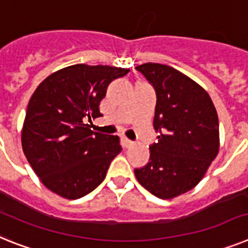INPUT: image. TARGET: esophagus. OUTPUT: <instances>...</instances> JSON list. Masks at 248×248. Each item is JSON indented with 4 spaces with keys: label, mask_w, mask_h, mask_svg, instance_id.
I'll list each match as a JSON object with an SVG mask.
<instances>
[{
    "label": "esophagus",
    "mask_w": 248,
    "mask_h": 248,
    "mask_svg": "<svg viewBox=\"0 0 248 248\" xmlns=\"http://www.w3.org/2000/svg\"><path fill=\"white\" fill-rule=\"evenodd\" d=\"M122 143H124V147H132V146H134V141L128 140V139H126V137H124V139H122Z\"/></svg>",
    "instance_id": "34e87169"
}]
</instances>
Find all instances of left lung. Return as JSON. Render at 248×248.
<instances>
[{"label":"left lung","instance_id":"1","mask_svg":"<svg viewBox=\"0 0 248 248\" xmlns=\"http://www.w3.org/2000/svg\"><path fill=\"white\" fill-rule=\"evenodd\" d=\"M136 69L156 91L154 128L159 136L147 165L135 169V175L151 194L172 199L198 185L217 157V111L203 87L171 66L146 63Z\"/></svg>","mask_w":248,"mask_h":248}]
</instances>
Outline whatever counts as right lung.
<instances>
[{
  "instance_id": "right-lung-1",
  "label": "right lung",
  "mask_w": 248,
  "mask_h": 248,
  "mask_svg": "<svg viewBox=\"0 0 248 248\" xmlns=\"http://www.w3.org/2000/svg\"><path fill=\"white\" fill-rule=\"evenodd\" d=\"M130 69L76 64L57 70L37 85L29 101L21 143L40 182L65 199L82 198L106 178L121 153L120 137L91 130L101 117L108 84Z\"/></svg>"
}]
</instances>
